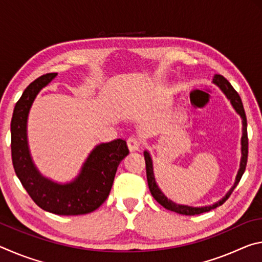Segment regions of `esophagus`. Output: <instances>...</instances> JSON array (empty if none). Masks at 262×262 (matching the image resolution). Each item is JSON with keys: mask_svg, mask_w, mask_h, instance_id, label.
I'll use <instances>...</instances> for the list:
<instances>
[{"mask_svg": "<svg viewBox=\"0 0 262 262\" xmlns=\"http://www.w3.org/2000/svg\"><path fill=\"white\" fill-rule=\"evenodd\" d=\"M127 145H128V149H129L130 152H135L140 150V141L135 139V137H130V139H128Z\"/></svg>", "mask_w": 262, "mask_h": 262, "instance_id": "esophagus-1", "label": "esophagus"}]
</instances>
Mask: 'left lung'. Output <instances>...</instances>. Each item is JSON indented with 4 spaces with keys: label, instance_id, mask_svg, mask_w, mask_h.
Instances as JSON below:
<instances>
[{
    "label": "left lung",
    "instance_id": "1",
    "mask_svg": "<svg viewBox=\"0 0 262 262\" xmlns=\"http://www.w3.org/2000/svg\"><path fill=\"white\" fill-rule=\"evenodd\" d=\"M212 83L215 84L216 86L220 88V90L223 92L224 96L227 97L228 100L230 101V104L233 107V110L236 111L237 114H239V117L242 118V140H241V163H239V170L237 172L236 179H234V183L232 185V187L228 190V193L224 195L223 198L221 199L215 203L209 206H202V207H192L188 205H179V203H176L172 200H170L165 194L162 192V189L159 188V186L156 181V178H155V172H154V164H152V158L151 155L145 150L144 151V159H145V168H147V179H148V185H149V189L150 193L154 196L155 200H156L159 205L163 206L165 209L178 212V214L181 215H199L202 214V212H207L211 209H215L221 205L228 200V198L231 195L233 192V189L236 188V186L238 185L239 181H241L242 177L245 172L246 168V163H247V152H248V140H247V121H246V114L245 111H244V106L242 103V99L239 95L237 94V91L232 88L231 84L228 82V79H225L222 75H215L214 78H212Z\"/></svg>",
    "mask_w": 262,
    "mask_h": 262
}]
</instances>
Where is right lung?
Masks as SVG:
<instances>
[{
    "mask_svg": "<svg viewBox=\"0 0 262 262\" xmlns=\"http://www.w3.org/2000/svg\"><path fill=\"white\" fill-rule=\"evenodd\" d=\"M56 75L46 74L35 79L17 101L11 119L12 164L23 187L41 209L56 215H84L96 210L107 199L119 164L129 150L121 139L97 144L69 183H57L38 170L29 147V113L35 97Z\"/></svg>",
    "mask_w": 262,
    "mask_h": 262,
    "instance_id": "obj_1",
    "label": "right lung"
}]
</instances>
